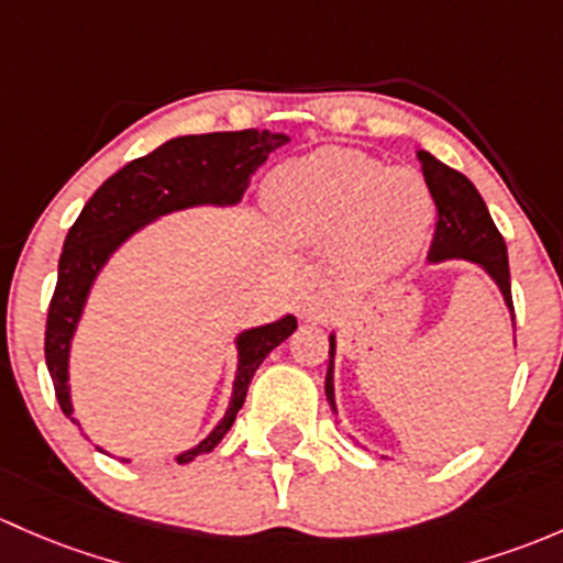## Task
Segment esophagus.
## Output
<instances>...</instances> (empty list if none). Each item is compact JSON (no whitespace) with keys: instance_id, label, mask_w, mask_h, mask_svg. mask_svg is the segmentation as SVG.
Here are the masks:
<instances>
[{"instance_id":"esophagus-1","label":"esophagus","mask_w":563,"mask_h":563,"mask_svg":"<svg viewBox=\"0 0 563 563\" xmlns=\"http://www.w3.org/2000/svg\"><path fill=\"white\" fill-rule=\"evenodd\" d=\"M298 311L303 320L317 322L333 311V292L322 279H309L300 287L298 295Z\"/></svg>"}]
</instances>
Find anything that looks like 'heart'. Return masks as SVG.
Here are the masks:
<instances>
[{"mask_svg": "<svg viewBox=\"0 0 563 563\" xmlns=\"http://www.w3.org/2000/svg\"><path fill=\"white\" fill-rule=\"evenodd\" d=\"M271 217L292 241L339 235L350 274L387 279L415 263L433 219L426 178L385 167L355 148H317L282 165L265 184Z\"/></svg>", "mask_w": 563, "mask_h": 563, "instance_id": "heart-1", "label": "heart"}]
</instances>
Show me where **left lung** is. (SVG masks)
Instances as JSON below:
<instances>
[{
    "label": "left lung",
    "instance_id": "left-lung-1",
    "mask_svg": "<svg viewBox=\"0 0 563 563\" xmlns=\"http://www.w3.org/2000/svg\"><path fill=\"white\" fill-rule=\"evenodd\" d=\"M422 176H426L428 189H431L433 202H437V233H433L431 252H428V263H448V260H463L472 263L474 268L483 271L490 282L496 284L501 292L504 306L509 309V320L515 330V309H512V287H509V263H507V246H504L501 233L496 230L494 219H490L488 206L479 197L477 187L468 181L463 173L453 170L444 162L428 152H420ZM328 374H324V396H328L330 411L339 420V409H335V333H330V352H328ZM363 448L361 442H355ZM366 450V448H363ZM387 461V455H382Z\"/></svg>",
    "mask_w": 563,
    "mask_h": 563
}]
</instances>
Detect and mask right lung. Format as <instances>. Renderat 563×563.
<instances>
[{
	"mask_svg": "<svg viewBox=\"0 0 563 563\" xmlns=\"http://www.w3.org/2000/svg\"><path fill=\"white\" fill-rule=\"evenodd\" d=\"M284 143H289V135L271 130L173 137L152 154L121 167L91 195V200L69 228L65 249H62L59 279L51 298L48 324H45V366L54 379L59 407L75 426L80 428L73 407V390H69V355H73V341L84 320L91 289L110 257L137 233L152 228L156 219L189 211V208L239 206L257 167L265 165V159ZM295 328H298V320L292 314H284L279 320L254 324L235 335L239 363H235L228 409L195 448L184 450L173 461L189 463L197 455L211 453L222 442L246 401L254 371L282 341L295 333ZM97 450L106 453L102 448ZM121 461L130 463L132 457H121Z\"/></svg>",
	"mask_w": 563,
	"mask_h": 563,
	"instance_id": "1",
	"label": "right lung"
}]
</instances>
